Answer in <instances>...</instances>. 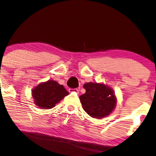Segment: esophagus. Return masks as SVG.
I'll return each instance as SVG.
<instances>
[{"mask_svg": "<svg viewBox=\"0 0 156 156\" xmlns=\"http://www.w3.org/2000/svg\"><path fill=\"white\" fill-rule=\"evenodd\" d=\"M69 93H73V92H74V93H79V90H78V89H69Z\"/></svg>", "mask_w": 156, "mask_h": 156, "instance_id": "obj_1", "label": "esophagus"}]
</instances>
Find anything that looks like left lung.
<instances>
[{
  "mask_svg": "<svg viewBox=\"0 0 156 156\" xmlns=\"http://www.w3.org/2000/svg\"><path fill=\"white\" fill-rule=\"evenodd\" d=\"M86 92L80 96L82 108L90 116L102 119L108 116L116 105L113 90L103 83L88 82L84 84Z\"/></svg>",
  "mask_w": 156,
  "mask_h": 156,
  "instance_id": "left-lung-1",
  "label": "left lung"
}]
</instances>
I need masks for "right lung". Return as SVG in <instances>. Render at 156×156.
<instances>
[{"label": "right lung", "instance_id": "right-lung-1", "mask_svg": "<svg viewBox=\"0 0 156 156\" xmlns=\"http://www.w3.org/2000/svg\"><path fill=\"white\" fill-rule=\"evenodd\" d=\"M34 104L42 109H50L55 106L65 96L69 95L64 87L54 80L41 82L32 90Z\"/></svg>", "mask_w": 156, "mask_h": 156}]
</instances>
